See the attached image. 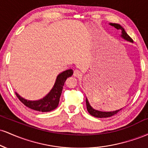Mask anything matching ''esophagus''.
<instances>
[{"mask_svg": "<svg viewBox=\"0 0 148 148\" xmlns=\"http://www.w3.org/2000/svg\"><path fill=\"white\" fill-rule=\"evenodd\" d=\"M81 74H82V73L80 72L79 70H78V69H75V70L74 71V74H73V75L76 76V77H79V76H81Z\"/></svg>", "mask_w": 148, "mask_h": 148, "instance_id": "obj_1", "label": "esophagus"}]
</instances>
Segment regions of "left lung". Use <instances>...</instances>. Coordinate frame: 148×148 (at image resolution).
<instances>
[{"mask_svg": "<svg viewBox=\"0 0 148 148\" xmlns=\"http://www.w3.org/2000/svg\"><path fill=\"white\" fill-rule=\"evenodd\" d=\"M110 25L114 27V28H116V29L122 30L121 37H123V39H125V40H127V41H129L130 42H133V40H132V39L131 38L130 36H129L128 34L125 32V29H124L123 27H122L120 24H118V23H110ZM86 106H87V110H88V113H89L91 115H92V116L96 117V118H108V117L113 116V115H115L116 113H118V112L120 111V110H122V108H121V109H120V110H117V111H111V112L99 111H97V110L94 109V108H93L90 105V103H89V102H88V100L87 98H86Z\"/></svg>", "mask_w": 148, "mask_h": 148, "instance_id": "left-lung-1", "label": "left lung"}]
</instances>
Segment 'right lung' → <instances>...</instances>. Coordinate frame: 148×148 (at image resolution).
Listing matches in <instances>:
<instances>
[{"label":"right lung","instance_id":"1","mask_svg":"<svg viewBox=\"0 0 148 148\" xmlns=\"http://www.w3.org/2000/svg\"><path fill=\"white\" fill-rule=\"evenodd\" d=\"M72 74L73 70L72 69H67L59 74L51 90L49 92L43 99L37 100V101H29V100L23 99L16 92V95L25 106L31 109L40 112H49L56 108L58 106L64 82L66 79Z\"/></svg>","mask_w":148,"mask_h":148}]
</instances>
